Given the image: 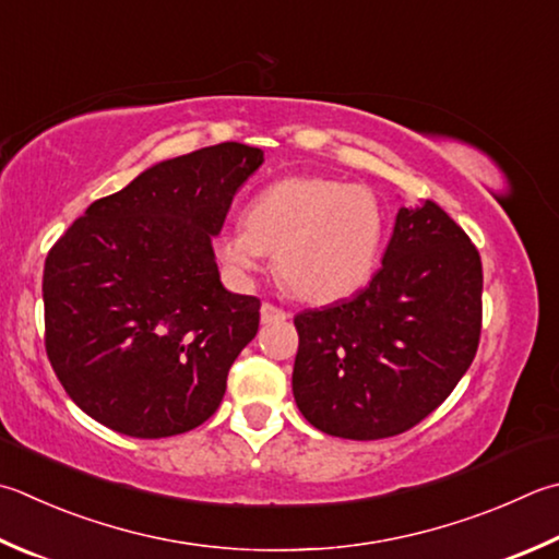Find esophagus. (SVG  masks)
Here are the masks:
<instances>
[{
    "mask_svg": "<svg viewBox=\"0 0 559 559\" xmlns=\"http://www.w3.org/2000/svg\"><path fill=\"white\" fill-rule=\"evenodd\" d=\"M260 319H262V323H275V321L289 319V313L284 311V309H280V307H275V304L265 301V304H262V307H260Z\"/></svg>",
    "mask_w": 559,
    "mask_h": 559,
    "instance_id": "1",
    "label": "esophagus"
}]
</instances>
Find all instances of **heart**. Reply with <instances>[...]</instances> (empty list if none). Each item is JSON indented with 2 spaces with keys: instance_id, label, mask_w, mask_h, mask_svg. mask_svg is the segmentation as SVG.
<instances>
[{
  "instance_id": "obj_1",
  "label": "heart",
  "mask_w": 559,
  "mask_h": 559,
  "mask_svg": "<svg viewBox=\"0 0 559 559\" xmlns=\"http://www.w3.org/2000/svg\"><path fill=\"white\" fill-rule=\"evenodd\" d=\"M246 228L214 238L216 258L238 277H252L277 252V270L297 297L329 304L370 280L384 238L382 204L367 187L329 177H289L246 206Z\"/></svg>"
}]
</instances>
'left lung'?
Segmentation results:
<instances>
[{
	"label": "left lung",
	"mask_w": 559,
	"mask_h": 559,
	"mask_svg": "<svg viewBox=\"0 0 559 559\" xmlns=\"http://www.w3.org/2000/svg\"><path fill=\"white\" fill-rule=\"evenodd\" d=\"M292 389L313 428L404 433L445 402L477 355L481 260L436 202L399 209L382 267L350 299L294 316Z\"/></svg>",
	"instance_id": "obj_1"
}]
</instances>
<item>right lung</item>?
Returning <instances> with one entry per match:
<instances>
[{
  "mask_svg": "<svg viewBox=\"0 0 559 559\" xmlns=\"http://www.w3.org/2000/svg\"><path fill=\"white\" fill-rule=\"evenodd\" d=\"M260 165V148L234 141L157 163L48 250V360L102 426L167 438L214 416L260 299L224 289L212 236Z\"/></svg>",
  "mask_w": 559,
  "mask_h": 559,
  "instance_id": "1",
  "label": "right lung"
}]
</instances>
